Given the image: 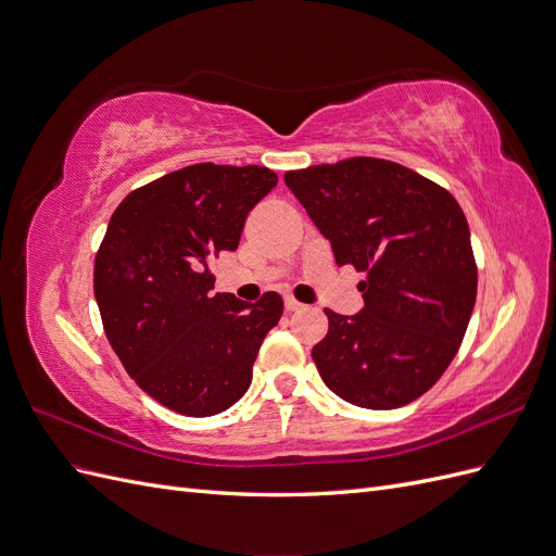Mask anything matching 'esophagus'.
Segmentation results:
<instances>
[{
    "label": "esophagus",
    "mask_w": 556,
    "mask_h": 556,
    "mask_svg": "<svg viewBox=\"0 0 556 556\" xmlns=\"http://www.w3.org/2000/svg\"><path fill=\"white\" fill-rule=\"evenodd\" d=\"M301 308H304V304H299V301L292 299V296H285V311L294 313V311H301Z\"/></svg>",
    "instance_id": "obj_1"
}]
</instances>
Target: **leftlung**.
I'll return each instance as SVG.
<instances>
[{
  "mask_svg": "<svg viewBox=\"0 0 556 556\" xmlns=\"http://www.w3.org/2000/svg\"><path fill=\"white\" fill-rule=\"evenodd\" d=\"M285 185L336 264L366 271L359 313L325 311L329 331L313 348L319 378L352 406H406L443 376L476 306L464 211L441 185L376 157L288 172Z\"/></svg>",
  "mask_w": 556,
  "mask_h": 556,
  "instance_id": "8db88e82",
  "label": "left lung"
}]
</instances>
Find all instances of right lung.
I'll return each instance as SVG.
<instances>
[{
    "instance_id": "right-lung-1",
    "label": "right lung",
    "mask_w": 556,
    "mask_h": 556,
    "mask_svg": "<svg viewBox=\"0 0 556 556\" xmlns=\"http://www.w3.org/2000/svg\"><path fill=\"white\" fill-rule=\"evenodd\" d=\"M266 166L192 164L129 192L94 260V299L125 371L162 406L208 417L250 387L264 336L282 315L213 294L208 262L237 250L248 213L276 188Z\"/></svg>"
}]
</instances>
